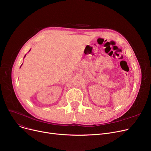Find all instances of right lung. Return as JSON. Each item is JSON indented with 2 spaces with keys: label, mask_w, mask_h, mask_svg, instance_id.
Wrapping results in <instances>:
<instances>
[{
  "label": "right lung",
  "mask_w": 151,
  "mask_h": 151,
  "mask_svg": "<svg viewBox=\"0 0 151 151\" xmlns=\"http://www.w3.org/2000/svg\"><path fill=\"white\" fill-rule=\"evenodd\" d=\"M26 55H25V56H26ZM25 56H24V58H25Z\"/></svg>",
  "instance_id": "obj_1"
}]
</instances>
